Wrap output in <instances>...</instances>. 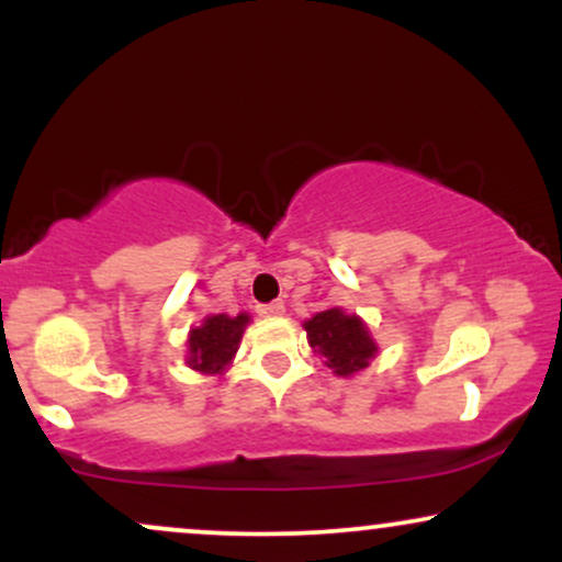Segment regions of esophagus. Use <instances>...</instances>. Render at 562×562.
I'll list each match as a JSON object with an SVG mask.
<instances>
[{
    "instance_id": "obj_1",
    "label": "esophagus",
    "mask_w": 562,
    "mask_h": 562,
    "mask_svg": "<svg viewBox=\"0 0 562 562\" xmlns=\"http://www.w3.org/2000/svg\"><path fill=\"white\" fill-rule=\"evenodd\" d=\"M259 314H261V317H282V314H285V303H282V301L261 303Z\"/></svg>"
}]
</instances>
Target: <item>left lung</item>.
Here are the masks:
<instances>
[{
    "mask_svg": "<svg viewBox=\"0 0 562 562\" xmlns=\"http://www.w3.org/2000/svg\"><path fill=\"white\" fill-rule=\"evenodd\" d=\"M303 327H306L308 344L325 357V364L330 367L335 375L346 378L364 370L378 353V346L372 344L364 322L353 317V314H344L340 308L319 312Z\"/></svg>",
    "mask_w": 562,
    "mask_h": 562,
    "instance_id": "obj_1",
    "label": "left lung"
}]
</instances>
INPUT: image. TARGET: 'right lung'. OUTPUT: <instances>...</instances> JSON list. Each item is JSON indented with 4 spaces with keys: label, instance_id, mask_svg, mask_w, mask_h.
Segmentation results:
<instances>
[{
    "label": "right lung",
    "instance_id": "right-lung-1",
    "mask_svg": "<svg viewBox=\"0 0 562 562\" xmlns=\"http://www.w3.org/2000/svg\"><path fill=\"white\" fill-rule=\"evenodd\" d=\"M245 325H248V314H237V317L214 314L195 327L190 333V359H187L192 370L205 372V375L222 372L235 357Z\"/></svg>",
    "mask_w": 562,
    "mask_h": 562
}]
</instances>
